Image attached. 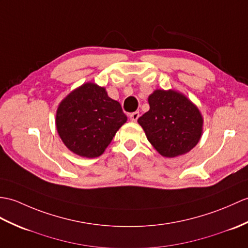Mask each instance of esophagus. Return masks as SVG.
Segmentation results:
<instances>
[{
  "mask_svg": "<svg viewBox=\"0 0 248 248\" xmlns=\"http://www.w3.org/2000/svg\"><path fill=\"white\" fill-rule=\"evenodd\" d=\"M138 117H140V112H133L130 114V119L132 120V122H136Z\"/></svg>",
  "mask_w": 248,
  "mask_h": 248,
  "instance_id": "1",
  "label": "esophagus"
}]
</instances>
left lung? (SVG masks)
Segmentation results:
<instances>
[{
    "label": "left lung",
    "instance_id": "obj_1",
    "mask_svg": "<svg viewBox=\"0 0 248 248\" xmlns=\"http://www.w3.org/2000/svg\"><path fill=\"white\" fill-rule=\"evenodd\" d=\"M148 101L150 110L137 122L155 150L165 157H176L197 146L203 117L185 95L173 90H155Z\"/></svg>",
    "mask_w": 248,
    "mask_h": 248
}]
</instances>
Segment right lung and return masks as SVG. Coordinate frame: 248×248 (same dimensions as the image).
<instances>
[{
  "label": "right lung",
  "mask_w": 248,
  "mask_h": 248,
  "mask_svg": "<svg viewBox=\"0 0 248 248\" xmlns=\"http://www.w3.org/2000/svg\"><path fill=\"white\" fill-rule=\"evenodd\" d=\"M126 122L122 106L105 88L84 83L63 99L56 114V126L63 143L82 157H98Z\"/></svg>",
  "instance_id": "right-lung-1"
}]
</instances>
